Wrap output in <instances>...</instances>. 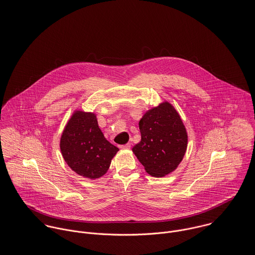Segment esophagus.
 Listing matches in <instances>:
<instances>
[{"label": "esophagus", "mask_w": 255, "mask_h": 255, "mask_svg": "<svg viewBox=\"0 0 255 255\" xmlns=\"http://www.w3.org/2000/svg\"><path fill=\"white\" fill-rule=\"evenodd\" d=\"M121 149H125V150H129L131 148V144H125V145H121L120 146Z\"/></svg>", "instance_id": "esophagus-1"}]
</instances>
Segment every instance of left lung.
Returning <instances> with one entry per match:
<instances>
[{
	"label": "left lung",
	"instance_id": "8db88e82",
	"mask_svg": "<svg viewBox=\"0 0 255 255\" xmlns=\"http://www.w3.org/2000/svg\"><path fill=\"white\" fill-rule=\"evenodd\" d=\"M141 141L132 151L154 177L174 171L181 162L188 136L176 109L168 102L149 109L139 121Z\"/></svg>",
	"mask_w": 255,
	"mask_h": 255
}]
</instances>
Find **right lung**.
Segmentation results:
<instances>
[{
  "mask_svg": "<svg viewBox=\"0 0 255 255\" xmlns=\"http://www.w3.org/2000/svg\"><path fill=\"white\" fill-rule=\"evenodd\" d=\"M60 150L72 170L90 179L104 175L119 151L105 139L97 115L82 110H76L67 122L61 135Z\"/></svg>",
  "mask_w": 255,
  "mask_h": 255,
  "instance_id": "right-lung-1",
  "label": "right lung"
}]
</instances>
